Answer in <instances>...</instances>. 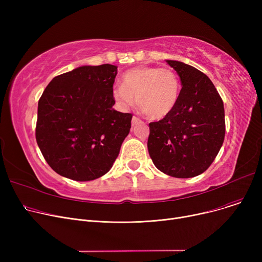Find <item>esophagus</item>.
Here are the masks:
<instances>
[{"instance_id":"obj_1","label":"esophagus","mask_w":262,"mask_h":262,"mask_svg":"<svg viewBox=\"0 0 262 262\" xmlns=\"http://www.w3.org/2000/svg\"><path fill=\"white\" fill-rule=\"evenodd\" d=\"M140 120H139V118H137V117H133V119H132V125L134 126V125H136L137 123H138Z\"/></svg>"}]
</instances>
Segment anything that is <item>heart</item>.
Instances as JSON below:
<instances>
[{"label": "heart", "mask_w": 262, "mask_h": 262, "mask_svg": "<svg viewBox=\"0 0 262 262\" xmlns=\"http://www.w3.org/2000/svg\"><path fill=\"white\" fill-rule=\"evenodd\" d=\"M181 93V80L171 68L139 67L122 75V85L114 88L117 104L128 108L135 99L141 113L152 120L167 117L175 108Z\"/></svg>", "instance_id": "b5f03b06"}]
</instances>
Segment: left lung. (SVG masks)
I'll return each instance as SVG.
<instances>
[{
	"label": "left lung",
	"instance_id": "8db88e82",
	"mask_svg": "<svg viewBox=\"0 0 262 262\" xmlns=\"http://www.w3.org/2000/svg\"><path fill=\"white\" fill-rule=\"evenodd\" d=\"M183 88L172 113L149 123L148 154L162 173L194 177L207 170L225 137V113L221 96L209 77L194 67L167 60Z\"/></svg>",
	"mask_w": 262,
	"mask_h": 262
}]
</instances>
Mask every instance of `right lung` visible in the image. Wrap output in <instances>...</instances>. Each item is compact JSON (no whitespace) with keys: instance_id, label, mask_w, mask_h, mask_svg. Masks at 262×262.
I'll use <instances>...</instances> for the list:
<instances>
[{"instance_id":"right-lung-1","label":"right lung","mask_w":262,"mask_h":262,"mask_svg":"<svg viewBox=\"0 0 262 262\" xmlns=\"http://www.w3.org/2000/svg\"><path fill=\"white\" fill-rule=\"evenodd\" d=\"M118 67L81 66L54 77L38 102L36 140L59 175L88 182L112 169L133 115L113 108Z\"/></svg>"}]
</instances>
